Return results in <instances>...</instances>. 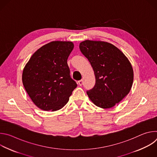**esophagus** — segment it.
<instances>
[{
	"instance_id": "obj_1",
	"label": "esophagus",
	"mask_w": 157,
	"mask_h": 157,
	"mask_svg": "<svg viewBox=\"0 0 157 157\" xmlns=\"http://www.w3.org/2000/svg\"><path fill=\"white\" fill-rule=\"evenodd\" d=\"M82 84H83V80H82V79H81V80H80V81H78V84H79V86H82Z\"/></svg>"
}]
</instances>
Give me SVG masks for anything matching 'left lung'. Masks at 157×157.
Here are the masks:
<instances>
[{
	"label": "left lung",
	"mask_w": 157,
	"mask_h": 157,
	"mask_svg": "<svg viewBox=\"0 0 157 157\" xmlns=\"http://www.w3.org/2000/svg\"><path fill=\"white\" fill-rule=\"evenodd\" d=\"M79 48L90 63L96 78L95 86L87 91L89 98L101 108L114 107L132 86L130 62L119 48L106 41L86 40L80 43Z\"/></svg>",
	"instance_id": "1"
}]
</instances>
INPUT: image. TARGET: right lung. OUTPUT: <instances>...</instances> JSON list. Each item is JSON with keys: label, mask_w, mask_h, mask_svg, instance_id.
<instances>
[{"label": "right lung", "mask_w": 157, "mask_h": 157, "mask_svg": "<svg viewBox=\"0 0 157 157\" xmlns=\"http://www.w3.org/2000/svg\"><path fill=\"white\" fill-rule=\"evenodd\" d=\"M73 48L72 41H53L37 50L25 64L22 82L33 102L40 109H61L77 87L67 63Z\"/></svg>", "instance_id": "obj_1"}]
</instances>
